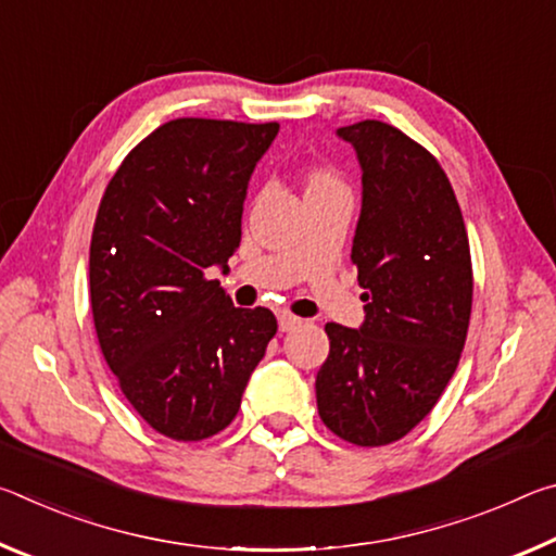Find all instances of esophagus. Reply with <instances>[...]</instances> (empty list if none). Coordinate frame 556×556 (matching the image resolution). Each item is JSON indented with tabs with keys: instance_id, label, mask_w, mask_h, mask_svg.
I'll use <instances>...</instances> for the list:
<instances>
[{
	"instance_id": "34e87169",
	"label": "esophagus",
	"mask_w": 556,
	"mask_h": 556,
	"mask_svg": "<svg viewBox=\"0 0 556 556\" xmlns=\"http://www.w3.org/2000/svg\"><path fill=\"white\" fill-rule=\"evenodd\" d=\"M296 326H301V318L299 316H294V314H289V312H281L279 314V331H294Z\"/></svg>"
}]
</instances>
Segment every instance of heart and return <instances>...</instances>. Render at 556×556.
Listing matches in <instances>:
<instances>
[{"instance_id":"b5f03b06","label":"heart","mask_w":556,"mask_h":556,"mask_svg":"<svg viewBox=\"0 0 556 556\" xmlns=\"http://www.w3.org/2000/svg\"><path fill=\"white\" fill-rule=\"evenodd\" d=\"M336 176L328 174V172H314L312 174V181H308V186H321V184H333Z\"/></svg>"}]
</instances>
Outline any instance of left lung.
I'll return each instance as SVG.
<instances>
[{
    "label": "left lung",
    "mask_w": 556,
    "mask_h": 556,
    "mask_svg": "<svg viewBox=\"0 0 556 556\" xmlns=\"http://www.w3.org/2000/svg\"><path fill=\"white\" fill-rule=\"evenodd\" d=\"M363 168L351 260L365 289L361 328L326 324L316 375L324 425L355 446L402 439L434 409L464 351L473 269L454 188L425 147L363 119L338 129Z\"/></svg>",
    "instance_id": "left-lung-1"
}]
</instances>
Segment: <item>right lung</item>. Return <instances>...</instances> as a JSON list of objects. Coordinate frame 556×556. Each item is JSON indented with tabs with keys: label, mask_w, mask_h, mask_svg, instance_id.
<instances>
[{
	"label": "right lung",
	"mask_w": 556,
	"mask_h": 556,
	"mask_svg": "<svg viewBox=\"0 0 556 556\" xmlns=\"http://www.w3.org/2000/svg\"><path fill=\"white\" fill-rule=\"evenodd\" d=\"M277 122L178 117L119 164L90 240V308L127 402L159 434L201 441L235 419L277 333L269 308L232 306L213 265L240 244L242 203Z\"/></svg>",
	"instance_id": "right-lung-1"
}]
</instances>
